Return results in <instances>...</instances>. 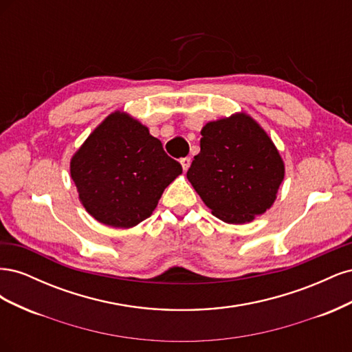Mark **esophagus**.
<instances>
[{"label":"esophagus","mask_w":352,"mask_h":352,"mask_svg":"<svg viewBox=\"0 0 352 352\" xmlns=\"http://www.w3.org/2000/svg\"><path fill=\"white\" fill-rule=\"evenodd\" d=\"M180 164H182L184 172H186V170H188V168H189V166H190V158H189V157L182 158V160H180Z\"/></svg>","instance_id":"esophagus-1"}]
</instances>
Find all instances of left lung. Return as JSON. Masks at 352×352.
Listing matches in <instances>:
<instances>
[{"label":"left lung","instance_id":"left-lung-1","mask_svg":"<svg viewBox=\"0 0 352 352\" xmlns=\"http://www.w3.org/2000/svg\"><path fill=\"white\" fill-rule=\"evenodd\" d=\"M186 177L212 216L243 225L267 211L285 177V163L257 120L247 113L208 122Z\"/></svg>","mask_w":352,"mask_h":352}]
</instances>
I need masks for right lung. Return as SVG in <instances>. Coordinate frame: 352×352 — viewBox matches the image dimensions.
I'll return each mask as SVG.
<instances>
[{
    "instance_id": "right-lung-1",
    "label": "right lung",
    "mask_w": 352,
    "mask_h": 352,
    "mask_svg": "<svg viewBox=\"0 0 352 352\" xmlns=\"http://www.w3.org/2000/svg\"><path fill=\"white\" fill-rule=\"evenodd\" d=\"M180 173L182 166L162 141L122 110L105 117L70 160L80 204L97 221L119 229L150 217Z\"/></svg>"
}]
</instances>
